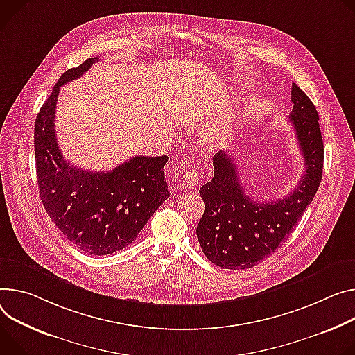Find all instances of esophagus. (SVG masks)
Instances as JSON below:
<instances>
[{
	"mask_svg": "<svg viewBox=\"0 0 355 355\" xmlns=\"http://www.w3.org/2000/svg\"><path fill=\"white\" fill-rule=\"evenodd\" d=\"M184 181H185V185L189 187V188H194L197 187L198 181H200V177H198V171L194 170V168H185L184 170Z\"/></svg>",
	"mask_w": 355,
	"mask_h": 355,
	"instance_id": "1",
	"label": "esophagus"
}]
</instances>
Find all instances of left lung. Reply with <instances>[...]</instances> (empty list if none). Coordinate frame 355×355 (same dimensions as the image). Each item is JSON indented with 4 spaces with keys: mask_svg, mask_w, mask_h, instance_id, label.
Wrapping results in <instances>:
<instances>
[{
    "mask_svg": "<svg viewBox=\"0 0 355 355\" xmlns=\"http://www.w3.org/2000/svg\"><path fill=\"white\" fill-rule=\"evenodd\" d=\"M293 124L306 174L296 189L273 202L249 198L239 181L235 159L227 151L214 155V178L200 188L205 211L197 227L198 242L208 259L225 269L253 268L269 257L313 201L323 177L324 146L318 114L309 96L292 85Z\"/></svg>",
    "mask_w": 355,
    "mask_h": 355,
    "instance_id": "8db88e82",
    "label": "left lung"
}]
</instances>
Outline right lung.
I'll return each instance as SVG.
<instances>
[{"instance_id":"right-lung-1","label":"right lung","mask_w":355,"mask_h":355,"mask_svg":"<svg viewBox=\"0 0 355 355\" xmlns=\"http://www.w3.org/2000/svg\"><path fill=\"white\" fill-rule=\"evenodd\" d=\"M98 58L63 73L42 105L34 130L37 178L42 204L71 243L93 256L119 252L136 241L168 197V157L137 155L112 171H86L62 155L55 135L60 86L80 78Z\"/></svg>"}]
</instances>
